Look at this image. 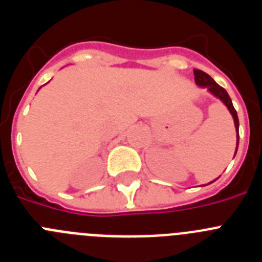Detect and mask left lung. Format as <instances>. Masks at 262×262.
I'll use <instances>...</instances> for the list:
<instances>
[{
    "mask_svg": "<svg viewBox=\"0 0 262 262\" xmlns=\"http://www.w3.org/2000/svg\"><path fill=\"white\" fill-rule=\"evenodd\" d=\"M194 80H195V84L198 85V86L206 88L212 96H215L216 98L221 99L222 102L227 106V108L230 110L231 115H232L233 118V122H235L236 133H237V140H236V151H237V147H239V118H237V113H236L235 107H233L232 101H231L228 93L226 92V89L219 86L207 73H205L203 71H200V69H194Z\"/></svg>",
    "mask_w": 262,
    "mask_h": 262,
    "instance_id": "8db88e82",
    "label": "left lung"
}]
</instances>
